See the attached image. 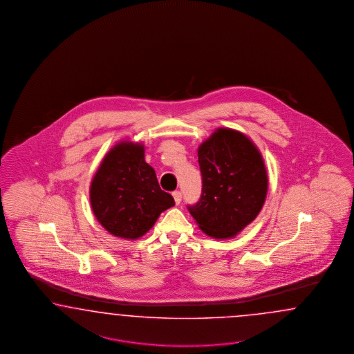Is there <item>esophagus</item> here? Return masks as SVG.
Segmentation results:
<instances>
[{
	"label": "esophagus",
	"instance_id": "1",
	"mask_svg": "<svg viewBox=\"0 0 354 354\" xmlns=\"http://www.w3.org/2000/svg\"><path fill=\"white\" fill-rule=\"evenodd\" d=\"M172 197H174L175 204H180V201H182V193L179 192V191H175V192L172 193Z\"/></svg>",
	"mask_w": 354,
	"mask_h": 354
}]
</instances>
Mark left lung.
Returning <instances> with one entry per match:
<instances>
[{
	"mask_svg": "<svg viewBox=\"0 0 354 354\" xmlns=\"http://www.w3.org/2000/svg\"><path fill=\"white\" fill-rule=\"evenodd\" d=\"M203 194L189 213L201 231L232 239L262 210L268 178L257 145L237 129L219 127L197 149Z\"/></svg>",
	"mask_w": 354,
	"mask_h": 354,
	"instance_id": "obj_1",
	"label": "left lung"
}]
</instances>
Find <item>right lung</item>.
Wrapping results in <instances>:
<instances>
[{
    "mask_svg": "<svg viewBox=\"0 0 354 354\" xmlns=\"http://www.w3.org/2000/svg\"><path fill=\"white\" fill-rule=\"evenodd\" d=\"M89 201L98 223L124 240L145 235L175 205L145 162L144 144L131 140L119 141L105 154L91 182Z\"/></svg>",
    "mask_w": 354,
    "mask_h": 354,
    "instance_id": "1",
    "label": "right lung"
}]
</instances>
